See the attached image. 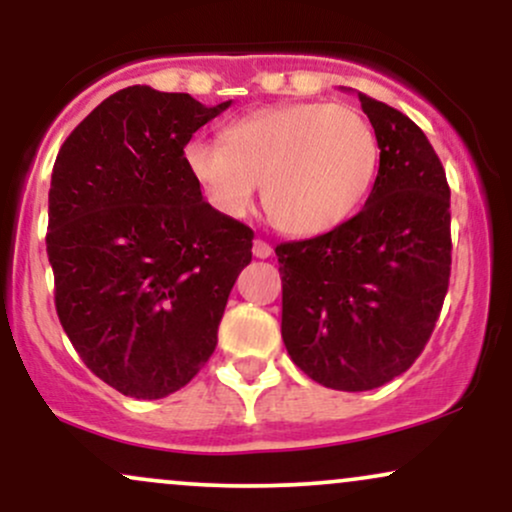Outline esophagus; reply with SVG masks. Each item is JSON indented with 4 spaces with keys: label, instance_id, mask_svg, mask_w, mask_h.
I'll use <instances>...</instances> for the list:
<instances>
[{
    "label": "esophagus",
    "instance_id": "1",
    "mask_svg": "<svg viewBox=\"0 0 512 512\" xmlns=\"http://www.w3.org/2000/svg\"><path fill=\"white\" fill-rule=\"evenodd\" d=\"M252 255L260 257V260H267V257H272V245L257 238L255 243H252Z\"/></svg>",
    "mask_w": 512,
    "mask_h": 512
}]
</instances>
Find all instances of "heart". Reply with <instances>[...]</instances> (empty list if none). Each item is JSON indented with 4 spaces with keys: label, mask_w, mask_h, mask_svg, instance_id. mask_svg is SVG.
Listing matches in <instances>:
<instances>
[{
    "label": "heart",
    "mask_w": 512,
    "mask_h": 512,
    "mask_svg": "<svg viewBox=\"0 0 512 512\" xmlns=\"http://www.w3.org/2000/svg\"><path fill=\"white\" fill-rule=\"evenodd\" d=\"M185 163L207 202L228 219L262 207L286 236H322L342 226L366 199L378 142L351 105L291 103L250 113L223 132V146L190 142Z\"/></svg>",
    "instance_id": "b5f03b06"
}]
</instances>
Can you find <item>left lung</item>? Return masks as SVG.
<instances>
[{
    "instance_id": "8db88e82",
    "label": "left lung",
    "mask_w": 512,
    "mask_h": 512,
    "mask_svg": "<svg viewBox=\"0 0 512 512\" xmlns=\"http://www.w3.org/2000/svg\"><path fill=\"white\" fill-rule=\"evenodd\" d=\"M380 149L378 178L354 219L276 245L281 337L315 383L366 392L419 358L450 281V187L426 134L358 93Z\"/></svg>"
}]
</instances>
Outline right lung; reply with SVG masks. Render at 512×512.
Wrapping results in <instances>:
<instances>
[{
	"label": "right lung",
	"instance_id": "add662e5",
	"mask_svg": "<svg viewBox=\"0 0 512 512\" xmlns=\"http://www.w3.org/2000/svg\"><path fill=\"white\" fill-rule=\"evenodd\" d=\"M231 105L129 86L62 144L48 199L55 305L76 354L137 399L178 392L216 349L252 231L202 199L185 163Z\"/></svg>",
	"mask_w": 512,
	"mask_h": 512
}]
</instances>
